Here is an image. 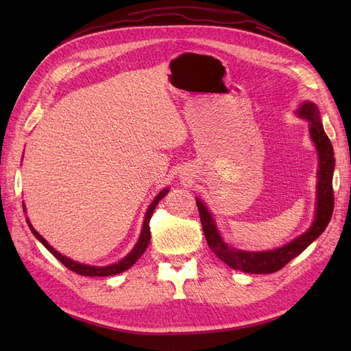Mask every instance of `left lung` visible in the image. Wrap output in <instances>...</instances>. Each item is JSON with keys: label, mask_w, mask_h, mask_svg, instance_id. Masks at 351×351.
<instances>
[{"label": "left lung", "mask_w": 351, "mask_h": 351, "mask_svg": "<svg viewBox=\"0 0 351 351\" xmlns=\"http://www.w3.org/2000/svg\"><path fill=\"white\" fill-rule=\"evenodd\" d=\"M300 119L309 121V133L316 146L317 159H319V169H317V186H316V214L311 228L302 236L295 237L293 241L284 246L268 250V252H247L230 247L222 240L214 217L210 215L204 202L196 199L199 209V217L204 228L208 246L217 256L226 262L232 269H239L249 274H272L284 268L287 263L299 254L319 237L329 224L334 210V192H332V176L335 167V158L332 145L324 130L321 121V114L313 102L304 101L297 110Z\"/></svg>", "instance_id": "1"}]
</instances>
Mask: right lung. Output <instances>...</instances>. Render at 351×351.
I'll return each instance as SVG.
<instances>
[{
    "instance_id": "1",
    "label": "right lung",
    "mask_w": 351,
    "mask_h": 351,
    "mask_svg": "<svg viewBox=\"0 0 351 351\" xmlns=\"http://www.w3.org/2000/svg\"><path fill=\"white\" fill-rule=\"evenodd\" d=\"M168 192H169L168 189H162L161 192H159V193L156 195V197L152 200V204L149 205V208H147L146 214H145V219H143V227H142L141 237H139V240H137L136 246L132 249V252H130L129 254H127V256H124L120 262L108 265V267H92V265H84V263H79V262L71 261L70 258L64 256V254L58 253L54 247L51 246V244H48V241H47L44 237H42L34 227H32L30 221H29L27 218H26V221H27V226H29L30 231L34 232V236H35L42 244H44V246H45L52 254H54V256H56L62 265H64V267H67L70 271L76 272V274H79V275H84V277H110V275H115V274H120V272H123V271H125V269H129V268L132 267V265L136 263V261L139 259V258L142 256V254L145 253V250H146V247H147V244H149V240H151L149 221H151V218H152V214H154V210H155L156 205L159 204V200H161ZM23 210H26L25 205H23Z\"/></svg>"
}]
</instances>
